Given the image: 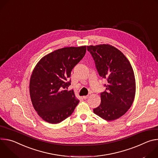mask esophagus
<instances>
[{
    "label": "esophagus",
    "mask_w": 158,
    "mask_h": 158,
    "mask_svg": "<svg viewBox=\"0 0 158 158\" xmlns=\"http://www.w3.org/2000/svg\"><path fill=\"white\" fill-rule=\"evenodd\" d=\"M88 98H89V96H84L82 97V98H83L84 99H87Z\"/></svg>",
    "instance_id": "34e87169"
}]
</instances>
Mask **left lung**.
<instances>
[{
  "label": "left lung",
  "mask_w": 158,
  "mask_h": 158,
  "mask_svg": "<svg viewBox=\"0 0 158 158\" xmlns=\"http://www.w3.org/2000/svg\"><path fill=\"white\" fill-rule=\"evenodd\" d=\"M101 77L106 79V91L101 93L100 105L94 114L110 121L123 116L131 107L136 94L132 67L123 53L109 44L87 46Z\"/></svg>",
  "instance_id": "1"
}]
</instances>
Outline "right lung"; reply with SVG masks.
Wrapping results in <instances>:
<instances>
[{"label": "right lung", "instance_id": "1", "mask_svg": "<svg viewBox=\"0 0 158 158\" xmlns=\"http://www.w3.org/2000/svg\"><path fill=\"white\" fill-rule=\"evenodd\" d=\"M86 46L67 47L43 57L32 71L29 91L39 116L45 121L57 124L70 116L79 102L73 90L66 89L74 66L83 58Z\"/></svg>", "mask_w": 158, "mask_h": 158}]
</instances>
